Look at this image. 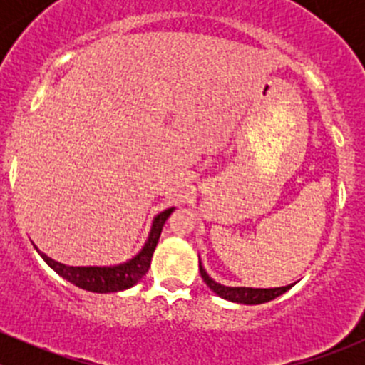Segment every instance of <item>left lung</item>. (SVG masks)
Returning <instances> with one entry per match:
<instances>
[{
    "mask_svg": "<svg viewBox=\"0 0 365 365\" xmlns=\"http://www.w3.org/2000/svg\"><path fill=\"white\" fill-rule=\"evenodd\" d=\"M200 272H201V277H203V281L206 282V286H208L213 293H217V295L226 298V300H230V302H237V304H247V305L264 304V302H270V300H274V298H277L279 295H282V293H286L293 286V284H289V286H282V288H268V289L230 288V286H222V284H219V282L213 281V279L206 274V270L203 268V264H201V261H200Z\"/></svg>",
    "mask_w": 365,
    "mask_h": 365,
    "instance_id": "obj_1",
    "label": "left lung"
}]
</instances>
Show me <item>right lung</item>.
Returning <instances> with one entry per match:
<instances>
[{
    "label": "right lung",
    "mask_w": 365,
    "mask_h": 365,
    "mask_svg": "<svg viewBox=\"0 0 365 365\" xmlns=\"http://www.w3.org/2000/svg\"><path fill=\"white\" fill-rule=\"evenodd\" d=\"M173 210L175 208L164 210V212L155 217L152 231H150L148 242H146L145 247L141 249V252L135 257H132L130 261H127V263L116 264V267H67V264L51 259L49 256L40 252L36 247L35 249L38 251L40 256H42V259L46 261L58 275L67 279L68 282L76 284L77 288H83L86 289V292L93 293L123 292V289H128L134 284H138L143 279V275H146L150 263H152L153 251H155L157 242H159V237L162 233V227H164L165 220L169 219Z\"/></svg>",
    "instance_id": "right-lung-1"
}]
</instances>
